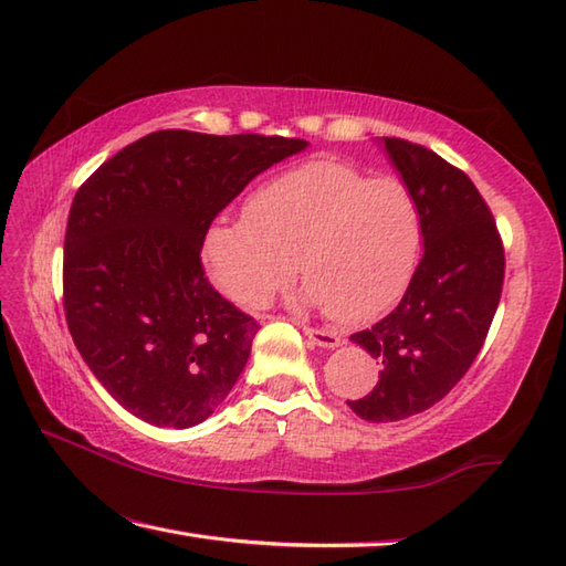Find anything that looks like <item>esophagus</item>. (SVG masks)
Instances as JSON below:
<instances>
[{"mask_svg":"<svg viewBox=\"0 0 566 566\" xmlns=\"http://www.w3.org/2000/svg\"><path fill=\"white\" fill-rule=\"evenodd\" d=\"M304 335L308 337V343L315 345V347H325V349L339 347V337L333 331H318V327L304 325Z\"/></svg>","mask_w":566,"mask_h":566,"instance_id":"34e87169","label":"esophagus"}]
</instances>
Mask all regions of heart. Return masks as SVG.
<instances>
[{
    "label": "heart",
    "mask_w": 566,
    "mask_h": 566,
    "mask_svg": "<svg viewBox=\"0 0 566 566\" xmlns=\"http://www.w3.org/2000/svg\"><path fill=\"white\" fill-rule=\"evenodd\" d=\"M422 221L398 178H366L313 161L258 188L245 219L217 221L205 235L209 277L243 306H265L296 272L306 304L339 325L376 318L410 282Z\"/></svg>",
    "instance_id": "b5f03b06"
}]
</instances>
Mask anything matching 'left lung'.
<instances>
[{"mask_svg":"<svg viewBox=\"0 0 566 566\" xmlns=\"http://www.w3.org/2000/svg\"><path fill=\"white\" fill-rule=\"evenodd\" d=\"M380 144L415 197L424 253L398 308L352 335L380 371L369 396L347 405L366 422H398L449 396L475 361L502 298L504 248L463 170L412 142Z\"/></svg>","mask_w":566,"mask_h":566,"instance_id":"1","label":"left lung"}]
</instances>
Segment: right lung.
Here are the masks:
<instances>
[{"instance_id": "add662e5", "label": "right lung", "mask_w": 566, "mask_h": 566, "mask_svg": "<svg viewBox=\"0 0 566 566\" xmlns=\"http://www.w3.org/2000/svg\"><path fill=\"white\" fill-rule=\"evenodd\" d=\"M308 142L161 129L76 190L64 235V315L101 386L154 427L188 429L227 400L258 323L207 282L209 223Z\"/></svg>"}]
</instances>
